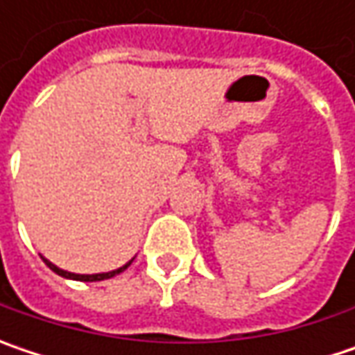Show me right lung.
Here are the masks:
<instances>
[{"mask_svg": "<svg viewBox=\"0 0 355 355\" xmlns=\"http://www.w3.org/2000/svg\"><path fill=\"white\" fill-rule=\"evenodd\" d=\"M44 263L52 269L53 273H58V275H62V277H66V279H73V282H104V279H110V277H114L118 273H122L132 261H128L126 265H122V267H118L114 271H108V273H94V275H80V273H70V271H64V269H60V267H55L52 261H48L46 257H42Z\"/></svg>", "mask_w": 355, "mask_h": 355, "instance_id": "obj_1", "label": "right lung"}]
</instances>
